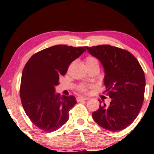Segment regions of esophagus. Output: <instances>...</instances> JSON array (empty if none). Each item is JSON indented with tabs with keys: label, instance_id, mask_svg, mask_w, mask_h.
Returning a JSON list of instances; mask_svg holds the SVG:
<instances>
[{
	"label": "esophagus",
	"instance_id": "obj_1",
	"mask_svg": "<svg viewBox=\"0 0 154 154\" xmlns=\"http://www.w3.org/2000/svg\"><path fill=\"white\" fill-rule=\"evenodd\" d=\"M89 98H85V97H82V96H79L77 98V101H81V100H88Z\"/></svg>",
	"mask_w": 154,
	"mask_h": 154
}]
</instances>
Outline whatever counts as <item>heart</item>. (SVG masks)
<instances>
[{
  "instance_id": "heart-1",
  "label": "heart",
  "mask_w": 154,
  "mask_h": 154,
  "mask_svg": "<svg viewBox=\"0 0 154 154\" xmlns=\"http://www.w3.org/2000/svg\"><path fill=\"white\" fill-rule=\"evenodd\" d=\"M85 63L86 65H92V64H98V61L96 58L93 57V56H88L85 59ZM80 90L82 92H85L86 91V88L85 86H82L80 88Z\"/></svg>"
}]
</instances>
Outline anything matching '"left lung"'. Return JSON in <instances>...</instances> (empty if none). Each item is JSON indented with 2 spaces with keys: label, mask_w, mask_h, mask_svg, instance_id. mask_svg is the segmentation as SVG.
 <instances>
[{
  "label": "left lung",
  "mask_w": 154,
  "mask_h": 154,
  "mask_svg": "<svg viewBox=\"0 0 154 154\" xmlns=\"http://www.w3.org/2000/svg\"><path fill=\"white\" fill-rule=\"evenodd\" d=\"M103 67V83L111 100L109 106L100 101L92 114L100 127L112 132L121 131L138 115L144 100L146 79L135 56L128 51L109 45L85 47Z\"/></svg>",
  "instance_id": "obj_1"
}]
</instances>
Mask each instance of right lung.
Masks as SVG:
<instances>
[{
  "label": "right lung",
  "mask_w": 154,
  "mask_h": 154,
  "mask_svg": "<svg viewBox=\"0 0 154 154\" xmlns=\"http://www.w3.org/2000/svg\"><path fill=\"white\" fill-rule=\"evenodd\" d=\"M86 51L83 47L57 45L37 53L23 69L20 86L22 103L29 119L45 132H54L68 121L69 111L77 103L74 95L56 93L59 76Z\"/></svg>",
  "instance_id": "add662e5"
}]
</instances>
